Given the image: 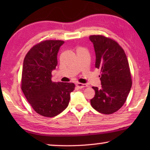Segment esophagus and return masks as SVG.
Masks as SVG:
<instances>
[{"mask_svg":"<svg viewBox=\"0 0 150 150\" xmlns=\"http://www.w3.org/2000/svg\"><path fill=\"white\" fill-rule=\"evenodd\" d=\"M76 87L78 88H79V89H82V88L87 87V85H86V84H83V83H76Z\"/></svg>","mask_w":150,"mask_h":150,"instance_id":"1","label":"esophagus"}]
</instances>
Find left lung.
<instances>
[{
  "label": "left lung",
  "mask_w": 150,
  "mask_h": 150,
  "mask_svg": "<svg viewBox=\"0 0 150 150\" xmlns=\"http://www.w3.org/2000/svg\"><path fill=\"white\" fill-rule=\"evenodd\" d=\"M96 52V68L100 69L102 87H93L95 96L91 105L100 113L110 115L117 111L126 101L132 78L124 49L115 41L102 35L89 36Z\"/></svg>",
  "instance_id": "obj_1"
}]
</instances>
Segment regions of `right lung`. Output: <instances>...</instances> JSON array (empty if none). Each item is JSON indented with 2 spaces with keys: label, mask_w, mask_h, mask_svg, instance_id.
<instances>
[{
  "label": "right lung",
  "mask_w": 150,
  "mask_h": 150,
  "mask_svg": "<svg viewBox=\"0 0 150 150\" xmlns=\"http://www.w3.org/2000/svg\"><path fill=\"white\" fill-rule=\"evenodd\" d=\"M64 44L61 40H45L35 45L24 57L21 89L37 113L52 117L67 107L72 83H54L52 71L57 65V54Z\"/></svg>",
  "instance_id": "add662e5"
}]
</instances>
